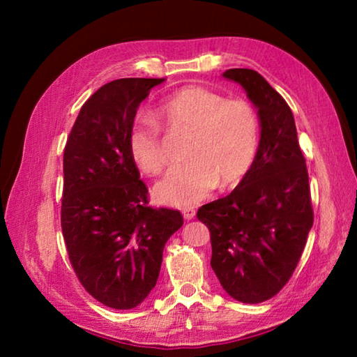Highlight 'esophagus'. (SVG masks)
Here are the masks:
<instances>
[{
	"label": "esophagus",
	"instance_id": "1",
	"mask_svg": "<svg viewBox=\"0 0 357 357\" xmlns=\"http://www.w3.org/2000/svg\"><path fill=\"white\" fill-rule=\"evenodd\" d=\"M183 215H184L185 220H192L193 217H195V209H193V208H184L183 209Z\"/></svg>",
	"mask_w": 357,
	"mask_h": 357
}]
</instances>
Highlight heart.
Instances as JSON below:
<instances>
[{
    "instance_id": "heart-1",
    "label": "heart",
    "mask_w": 357,
    "mask_h": 357,
    "mask_svg": "<svg viewBox=\"0 0 357 357\" xmlns=\"http://www.w3.org/2000/svg\"><path fill=\"white\" fill-rule=\"evenodd\" d=\"M155 112L173 130L192 132L189 160L172 168L155 185V197L172 206H192L215 185L238 184L253 167L259 143L255 108L204 86H184L159 100ZM129 153L148 174L168 165L164 130L148 114L137 116L129 130Z\"/></svg>"
}]
</instances>
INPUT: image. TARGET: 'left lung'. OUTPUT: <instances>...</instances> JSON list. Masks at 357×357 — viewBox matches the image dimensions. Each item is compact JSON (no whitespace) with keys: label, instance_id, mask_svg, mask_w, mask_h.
<instances>
[{"label":"left lung","instance_id":"1","mask_svg":"<svg viewBox=\"0 0 357 357\" xmlns=\"http://www.w3.org/2000/svg\"><path fill=\"white\" fill-rule=\"evenodd\" d=\"M223 77L243 86L258 108L257 159L229 195L203 204L197 217L209 228L211 268L223 289L259 304L291 279L313 225L309 173L294 116L285 99L252 69Z\"/></svg>","mask_w":357,"mask_h":357}]
</instances>
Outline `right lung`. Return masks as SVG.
<instances>
[{
	"label": "right lung",
	"instance_id": "right-lung-1",
	"mask_svg": "<svg viewBox=\"0 0 357 357\" xmlns=\"http://www.w3.org/2000/svg\"><path fill=\"white\" fill-rule=\"evenodd\" d=\"M164 78H119L84 102L64 148L61 228L72 268L100 304L134 309L160 273L179 211L151 208L129 153L137 108Z\"/></svg>",
	"mask_w": 357,
	"mask_h": 357
}]
</instances>
